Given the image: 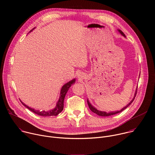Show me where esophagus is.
Wrapping results in <instances>:
<instances>
[{"label":"esophagus","instance_id":"34e87169","mask_svg":"<svg viewBox=\"0 0 155 155\" xmlns=\"http://www.w3.org/2000/svg\"><path fill=\"white\" fill-rule=\"evenodd\" d=\"M81 77V75L80 74H78V78H79V77Z\"/></svg>","mask_w":155,"mask_h":155}]
</instances>
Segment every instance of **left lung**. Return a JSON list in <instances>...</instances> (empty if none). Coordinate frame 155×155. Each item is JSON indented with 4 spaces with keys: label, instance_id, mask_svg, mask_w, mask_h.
I'll return each instance as SVG.
<instances>
[{
    "label": "left lung",
    "instance_id": "8db88e82",
    "mask_svg": "<svg viewBox=\"0 0 155 155\" xmlns=\"http://www.w3.org/2000/svg\"><path fill=\"white\" fill-rule=\"evenodd\" d=\"M118 31L120 32V34L123 35V36H124V37H126V35H124V34L121 31V30H118ZM136 94H137V90H136V93H135V94H134V98L132 99V100L126 105V106H125L124 107H123L121 110H120V111H115V112H108V113H107V112H102V111H100V110H97L95 107H94L91 104H90V102H89V101L88 100H87V104H88V106H89V108H90V109L91 110V111L93 112H94V114H97V115H99V116H101V117H108V116H110V115H115V114H118V113H120V112H121L123 110H124V109H126L129 105H130V104L133 102V101L134 100V99H135V97H136Z\"/></svg>",
    "mask_w": 155,
    "mask_h": 155
}]
</instances>
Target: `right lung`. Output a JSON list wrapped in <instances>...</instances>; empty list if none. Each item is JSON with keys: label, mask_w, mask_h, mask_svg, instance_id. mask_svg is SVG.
<instances>
[{"label": "right lung", "mask_w": 155, "mask_h": 155, "mask_svg": "<svg viewBox=\"0 0 155 155\" xmlns=\"http://www.w3.org/2000/svg\"><path fill=\"white\" fill-rule=\"evenodd\" d=\"M32 29L31 31H32ZM75 82V79H73L71 81H69L68 83H65L61 88V93H60V97L59 99L56 104V107L53 108V109H51L50 110H47V111H45V110H42V111H40V110H35L32 108H31L29 107H28V105H26L25 104H24L23 102L21 103L23 104V105H25L26 108H28V109H29L31 111H32V112L35 113V114L41 116V117H50V116H57L59 113H61L62 110L64 108V98L65 96L66 93L68 91L69 87L73 84H74Z\"/></svg>", "instance_id": "right-lung-1"}]
</instances>
